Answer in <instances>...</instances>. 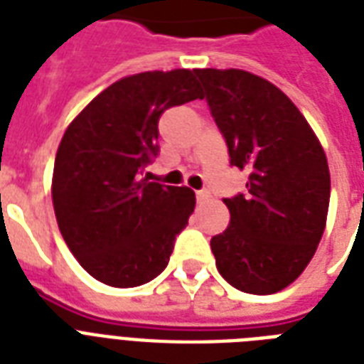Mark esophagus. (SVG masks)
<instances>
[{"label": "esophagus", "mask_w": 364, "mask_h": 364, "mask_svg": "<svg viewBox=\"0 0 364 364\" xmlns=\"http://www.w3.org/2000/svg\"><path fill=\"white\" fill-rule=\"evenodd\" d=\"M211 198V193L208 188H202V191H196V200L198 202H208Z\"/></svg>", "instance_id": "1"}]
</instances>
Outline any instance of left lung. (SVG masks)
I'll return each mask as SVG.
<instances>
[{"label":"left lung","mask_w":364,"mask_h":364,"mask_svg":"<svg viewBox=\"0 0 364 364\" xmlns=\"http://www.w3.org/2000/svg\"><path fill=\"white\" fill-rule=\"evenodd\" d=\"M245 193L225 198L227 230L211 238L217 270L232 287L272 294L304 272L327 221L331 176L321 143L296 105L262 77L194 70Z\"/></svg>","instance_id":"8db88e82"}]
</instances>
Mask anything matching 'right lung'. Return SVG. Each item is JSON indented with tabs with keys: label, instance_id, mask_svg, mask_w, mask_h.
Here are the masks:
<instances>
[{
	"label": "right lung",
	"instance_id": "right-lung-1",
	"mask_svg": "<svg viewBox=\"0 0 364 364\" xmlns=\"http://www.w3.org/2000/svg\"><path fill=\"white\" fill-rule=\"evenodd\" d=\"M202 100L194 71H145L98 94L60 141L53 204L79 264L111 287H137L164 272L196 198L147 181L166 109Z\"/></svg>",
	"mask_w": 364,
	"mask_h": 364
}]
</instances>
